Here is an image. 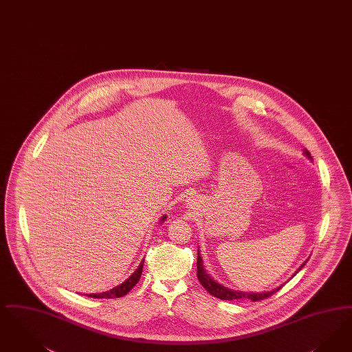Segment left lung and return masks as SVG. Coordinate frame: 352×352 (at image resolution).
Masks as SVG:
<instances>
[{"instance_id":"obj_1","label":"left lung","mask_w":352,"mask_h":352,"mask_svg":"<svg viewBox=\"0 0 352 352\" xmlns=\"http://www.w3.org/2000/svg\"><path fill=\"white\" fill-rule=\"evenodd\" d=\"M305 155L311 160V155L309 152L305 149ZM307 263V262H305ZM305 263L298 268V271L301 268L305 266ZM197 279L200 281V284L208 291V294H211L213 297H217L220 300H252V301H259V300H263V298H267L270 296L274 295L275 292H278L280 289L283 285L270 291V292H263V294H248V292H241V291H232V289H228L226 287L220 285L219 283L213 280L210 278V275L204 271L203 268V262H201V256L197 254Z\"/></svg>"}]
</instances>
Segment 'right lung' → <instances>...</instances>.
I'll use <instances>...</instances> for the list:
<instances>
[{"mask_svg": "<svg viewBox=\"0 0 352 352\" xmlns=\"http://www.w3.org/2000/svg\"><path fill=\"white\" fill-rule=\"evenodd\" d=\"M166 217H162L161 220H165ZM142 265H144V261L141 262L140 266L136 268V271L126 279L124 283H122L120 285L115 287L113 289L107 291V292H103V294H93V295H89L90 297H94V298H116V297H122V296H126L136 284L138 281L140 280L141 272H142Z\"/></svg>", "mask_w": 352, "mask_h": 352, "instance_id": "obj_1", "label": "right lung"}]
</instances>
